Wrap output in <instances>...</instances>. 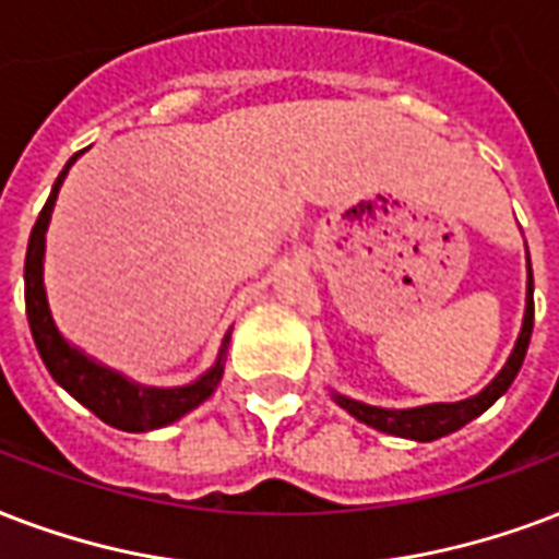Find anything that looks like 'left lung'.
<instances>
[{
	"label": "left lung",
	"instance_id": "obj_1",
	"mask_svg": "<svg viewBox=\"0 0 559 559\" xmlns=\"http://www.w3.org/2000/svg\"><path fill=\"white\" fill-rule=\"evenodd\" d=\"M527 249V246H525ZM531 331H534V270H531V254H527V293H525V317H522V331L516 336V346L507 357V364L501 366V372L480 390L478 395H468L463 402H433L421 404V407H374V404H364L357 399L331 390L334 399L346 413H352L357 421H364L369 428L381 433H393V437H404V440L431 442L440 437L460 431L463 425L472 419H478L480 413L489 411L501 395L510 390V383L522 369V360L527 355V343H531Z\"/></svg>",
	"mask_w": 559,
	"mask_h": 559
}]
</instances>
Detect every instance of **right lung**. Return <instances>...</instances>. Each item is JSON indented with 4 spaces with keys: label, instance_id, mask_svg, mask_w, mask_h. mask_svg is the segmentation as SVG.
I'll list each match as a JSON object with an SVG mask.
<instances>
[{
    "label": "right lung",
    "instance_id": "obj_1",
    "mask_svg": "<svg viewBox=\"0 0 559 559\" xmlns=\"http://www.w3.org/2000/svg\"><path fill=\"white\" fill-rule=\"evenodd\" d=\"M72 155L63 166V173L55 181L52 193L43 204L40 216L32 228L28 237V251H25V313H28V325H32L34 346L40 352L43 364L49 369L58 386L87 411L96 413L105 425L119 428L128 433H146L155 428H166L199 404L207 402L211 393L219 386L225 372V355H228V343H231V328L223 336L219 355L213 360L211 369H204L195 381L181 383V386H148V383L131 381L128 374L99 364L96 357L72 346L70 340L61 334V328L55 325L52 310H49V298H46V284H43V261H46V231H49V219H52L55 202L61 193V185L70 166L79 160Z\"/></svg>",
    "mask_w": 559,
    "mask_h": 559
}]
</instances>
